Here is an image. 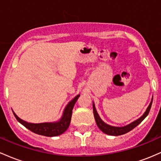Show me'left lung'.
Instances as JSON below:
<instances>
[{
	"mask_svg": "<svg viewBox=\"0 0 161 161\" xmlns=\"http://www.w3.org/2000/svg\"><path fill=\"white\" fill-rule=\"evenodd\" d=\"M152 101H153V98H152V100H151V103L149 105V106L147 107V110H146V112L144 113V115H142L141 118H139L138 119L135 121V122H131V124L128 125L124 126V127H113V126H110L109 125L106 124L105 122H103V121L101 120V119L100 118V116H99L97 110H96L94 104H93V115H94L95 121L96 122H97V125L99 127V129H100L103 132H104L105 134H107L109 135H114V136H118V135H124L125 134V133L129 132V131H131V130H132L133 129H135V128L138 125L140 124L141 122L144 119V118L148 115L150 109H151V105H152Z\"/></svg>",
	"mask_w": 161,
	"mask_h": 161,
	"instance_id": "obj_1",
	"label": "left lung"
}]
</instances>
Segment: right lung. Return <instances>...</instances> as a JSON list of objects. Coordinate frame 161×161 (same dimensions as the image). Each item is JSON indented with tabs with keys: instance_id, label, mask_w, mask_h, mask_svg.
<instances>
[{
	"instance_id": "obj_1",
	"label": "right lung",
	"mask_w": 161,
	"mask_h": 161,
	"mask_svg": "<svg viewBox=\"0 0 161 161\" xmlns=\"http://www.w3.org/2000/svg\"><path fill=\"white\" fill-rule=\"evenodd\" d=\"M79 97H80V95H77V97H75L68 104L65 109H64V115H63L61 120L59 122H53V123H52V122H50V123L49 122H47V123L39 124L28 123V122L20 119L14 112L13 113H14V116L17 119L18 122L22 124L23 125H24L26 129L32 131V132L47 137L58 136V135H60L62 133H64L68 129V128L69 127L70 122H71V119L72 109H73L74 106H75V103L77 102Z\"/></svg>"
}]
</instances>
